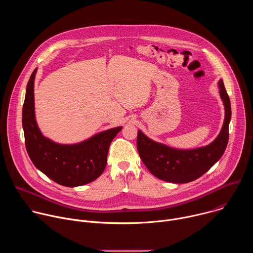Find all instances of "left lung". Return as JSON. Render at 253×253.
Returning <instances> with one entry per match:
<instances>
[{"label": "left lung", "mask_w": 253, "mask_h": 253, "mask_svg": "<svg viewBox=\"0 0 253 253\" xmlns=\"http://www.w3.org/2000/svg\"><path fill=\"white\" fill-rule=\"evenodd\" d=\"M225 107L222 129L211 144L191 150H179L157 143L138 130L137 149L143 163L157 178L172 183H188L207 172L223 155L229 138L231 106L222 80L218 82Z\"/></svg>", "instance_id": "8db88e82"}]
</instances>
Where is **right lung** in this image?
Wrapping results in <instances>:
<instances>
[{
  "instance_id": "add662e5",
  "label": "right lung",
  "mask_w": 253,
  "mask_h": 253,
  "mask_svg": "<svg viewBox=\"0 0 253 253\" xmlns=\"http://www.w3.org/2000/svg\"><path fill=\"white\" fill-rule=\"evenodd\" d=\"M36 72L37 69L34 70L27 84L22 113L25 144L29 157L36 167L60 185L75 187L94 181L103 173L110 144L122 127L103 131L73 145H62L44 137L35 119Z\"/></svg>"
}]
</instances>
